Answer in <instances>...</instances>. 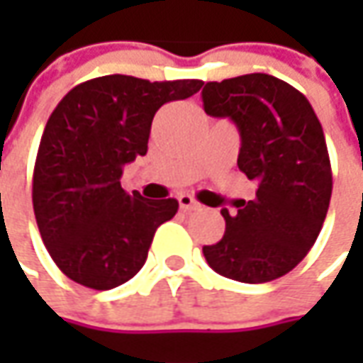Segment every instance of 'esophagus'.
I'll use <instances>...</instances> for the list:
<instances>
[{
	"mask_svg": "<svg viewBox=\"0 0 363 363\" xmlns=\"http://www.w3.org/2000/svg\"><path fill=\"white\" fill-rule=\"evenodd\" d=\"M177 200H179V208H182L184 212H191V210H198V208H200V203L196 202L191 196H188V194H182Z\"/></svg>",
	"mask_w": 363,
	"mask_h": 363,
	"instance_id": "esophagus-1",
	"label": "esophagus"
}]
</instances>
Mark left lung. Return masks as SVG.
<instances>
[{"label": "left lung", "instance_id": "1", "mask_svg": "<svg viewBox=\"0 0 363 363\" xmlns=\"http://www.w3.org/2000/svg\"><path fill=\"white\" fill-rule=\"evenodd\" d=\"M202 101L210 117L236 125L238 169L258 182L236 216L222 210L224 236L203 257L234 281H274L307 257L328 216L333 179L321 123L305 94L262 72L206 82Z\"/></svg>", "mask_w": 363, "mask_h": 363}]
</instances>
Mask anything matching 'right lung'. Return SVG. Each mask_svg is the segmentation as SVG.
Here are the masks:
<instances>
[{
	"instance_id": "right-lung-1",
	"label": "right lung",
	"mask_w": 363,
	"mask_h": 363,
	"mask_svg": "<svg viewBox=\"0 0 363 363\" xmlns=\"http://www.w3.org/2000/svg\"><path fill=\"white\" fill-rule=\"evenodd\" d=\"M202 84L108 74L74 86L52 111L35 157L32 202L50 257L74 283L108 291L145 264L153 234L175 216L177 200L127 194L123 167L147 153L161 106Z\"/></svg>"
}]
</instances>
